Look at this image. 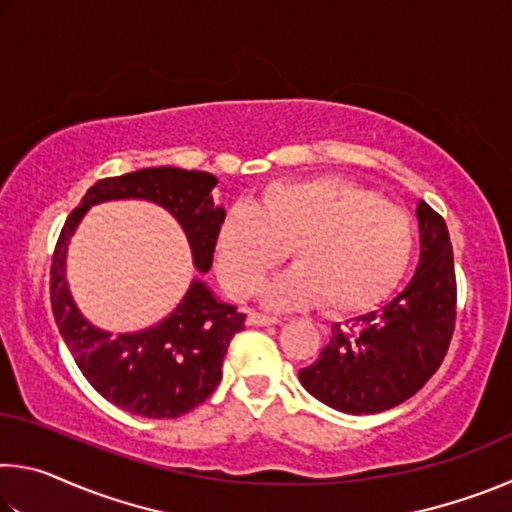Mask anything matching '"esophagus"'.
<instances>
[{
	"mask_svg": "<svg viewBox=\"0 0 512 512\" xmlns=\"http://www.w3.org/2000/svg\"><path fill=\"white\" fill-rule=\"evenodd\" d=\"M277 323H280V318H277V316L257 314V311H250V314H248V325H255V327H266V325H277Z\"/></svg>",
	"mask_w": 512,
	"mask_h": 512,
	"instance_id": "34e87169",
	"label": "esophagus"
}]
</instances>
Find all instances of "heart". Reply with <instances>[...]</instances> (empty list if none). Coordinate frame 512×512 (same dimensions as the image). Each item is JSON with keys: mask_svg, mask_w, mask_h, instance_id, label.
I'll use <instances>...</instances> for the list:
<instances>
[{"mask_svg": "<svg viewBox=\"0 0 512 512\" xmlns=\"http://www.w3.org/2000/svg\"><path fill=\"white\" fill-rule=\"evenodd\" d=\"M289 248L296 266L268 284V305L320 302L329 314H354L402 282L415 223L372 189L339 176L273 183L257 207L235 205L225 214L216 239L223 287L235 298L253 296Z\"/></svg>", "mask_w": 512, "mask_h": 512, "instance_id": "b5f03b06", "label": "heart"}]
</instances>
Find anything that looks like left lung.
I'll return each mask as SVG.
<instances>
[{"label":"left lung","instance_id":"8db88e82","mask_svg":"<svg viewBox=\"0 0 512 512\" xmlns=\"http://www.w3.org/2000/svg\"><path fill=\"white\" fill-rule=\"evenodd\" d=\"M420 264L400 296L352 325H332L329 343L300 384L336 411L366 415L409 400L440 368L456 327V273L447 223L420 201Z\"/></svg>","mask_w":512,"mask_h":512}]
</instances>
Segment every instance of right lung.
<instances>
[{
  "label": "right lung",
  "instance_id": "1",
  "mask_svg": "<svg viewBox=\"0 0 512 512\" xmlns=\"http://www.w3.org/2000/svg\"><path fill=\"white\" fill-rule=\"evenodd\" d=\"M216 178L207 171L176 167L140 169L103 178L83 196L60 230L51 262V309L65 345L90 386L119 409L144 418H178L203 404L221 381L232 336L246 314L219 302L201 280L162 323L135 334H110L92 327L76 309L65 282L69 237L90 205L115 198H144L162 205L183 225L194 264L207 273L214 259L223 207H214Z\"/></svg>",
  "mask_w": 512,
  "mask_h": 512
}]
</instances>
